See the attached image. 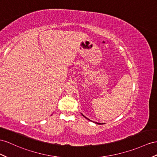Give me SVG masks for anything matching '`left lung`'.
<instances>
[{"label":"left lung","mask_w":157,"mask_h":157,"mask_svg":"<svg viewBox=\"0 0 157 157\" xmlns=\"http://www.w3.org/2000/svg\"><path fill=\"white\" fill-rule=\"evenodd\" d=\"M82 115H83V117H85V116H84V115H83V114H82ZM86 119H88V120H90V119H87V117H86ZM97 123V124H101V123Z\"/></svg>","instance_id":"8db88e82"}]
</instances>
